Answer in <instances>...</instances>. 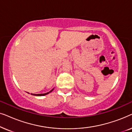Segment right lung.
Here are the masks:
<instances>
[{"mask_svg": "<svg viewBox=\"0 0 132 132\" xmlns=\"http://www.w3.org/2000/svg\"><path fill=\"white\" fill-rule=\"evenodd\" d=\"M54 89V88L53 89H52L51 91H49V92H48V93H44V94H31V95H36V96H43V95H47V94H49L50 93H51V92L53 91V90Z\"/></svg>", "mask_w": 132, "mask_h": 132, "instance_id": "add662e5", "label": "right lung"}]
</instances>
